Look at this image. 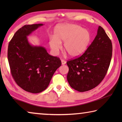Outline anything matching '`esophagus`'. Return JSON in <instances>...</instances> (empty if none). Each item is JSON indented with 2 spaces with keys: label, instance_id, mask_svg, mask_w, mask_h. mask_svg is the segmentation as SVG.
<instances>
[{
  "label": "esophagus",
  "instance_id": "obj_1",
  "mask_svg": "<svg viewBox=\"0 0 122 122\" xmlns=\"http://www.w3.org/2000/svg\"><path fill=\"white\" fill-rule=\"evenodd\" d=\"M61 63H62V65H65V64L66 63V62L65 60H61Z\"/></svg>",
  "mask_w": 122,
  "mask_h": 122
}]
</instances>
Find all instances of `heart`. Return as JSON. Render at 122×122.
<instances>
[{
	"label": "heart",
	"mask_w": 122,
	"mask_h": 122,
	"mask_svg": "<svg viewBox=\"0 0 122 122\" xmlns=\"http://www.w3.org/2000/svg\"><path fill=\"white\" fill-rule=\"evenodd\" d=\"M88 30L75 24H64L57 26L54 30V37L49 40L52 53L58 54L64 42V49L71 57H77L83 54L90 41Z\"/></svg>",
	"instance_id": "b5f03b06"
}]
</instances>
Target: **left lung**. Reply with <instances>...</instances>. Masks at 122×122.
Listing matches in <instances>:
<instances>
[{
    "label": "left lung",
    "mask_w": 122,
    "mask_h": 122,
    "mask_svg": "<svg viewBox=\"0 0 122 122\" xmlns=\"http://www.w3.org/2000/svg\"><path fill=\"white\" fill-rule=\"evenodd\" d=\"M111 40L99 26L94 41L81 56L67 62V78L70 86L80 92L90 90L106 76L112 57Z\"/></svg>",
    "instance_id": "obj_1"
}]
</instances>
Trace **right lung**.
Instances as JSON below:
<instances>
[{"label": "right lung", "mask_w": 122, "mask_h": 122, "mask_svg": "<svg viewBox=\"0 0 122 122\" xmlns=\"http://www.w3.org/2000/svg\"><path fill=\"white\" fill-rule=\"evenodd\" d=\"M42 24L27 25L18 30L9 42L7 57L11 74L20 87L31 93H39L48 87L61 62L51 56L46 48L33 46L27 36Z\"/></svg>", "instance_id": "obj_1"}]
</instances>
